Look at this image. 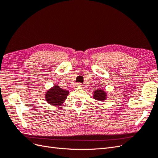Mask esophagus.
Returning a JSON list of instances; mask_svg holds the SVG:
<instances>
[{
    "label": "esophagus",
    "instance_id": "esophagus-1",
    "mask_svg": "<svg viewBox=\"0 0 158 158\" xmlns=\"http://www.w3.org/2000/svg\"><path fill=\"white\" fill-rule=\"evenodd\" d=\"M80 86H82V84H81V83H77L75 85L76 88V87H80Z\"/></svg>",
    "mask_w": 158,
    "mask_h": 158
}]
</instances>
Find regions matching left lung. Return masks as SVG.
Returning a JSON list of instances; mask_svg holds the SVG:
<instances>
[{
	"label": "left lung",
	"instance_id": "8db88e82",
	"mask_svg": "<svg viewBox=\"0 0 158 158\" xmlns=\"http://www.w3.org/2000/svg\"><path fill=\"white\" fill-rule=\"evenodd\" d=\"M94 99L98 101H104L107 99V93L103 89H96L94 92Z\"/></svg>",
	"mask_w": 158,
	"mask_h": 158
}]
</instances>
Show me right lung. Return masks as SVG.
Returning a JSON list of instances; mask_svg holds the SVG:
<instances>
[{
  "instance_id": "right-lung-1",
  "label": "right lung",
  "mask_w": 158,
  "mask_h": 158,
  "mask_svg": "<svg viewBox=\"0 0 158 158\" xmlns=\"http://www.w3.org/2000/svg\"><path fill=\"white\" fill-rule=\"evenodd\" d=\"M69 92L60 88L59 85H55L49 89L45 94V100L47 103L55 106H62Z\"/></svg>"
}]
</instances>
